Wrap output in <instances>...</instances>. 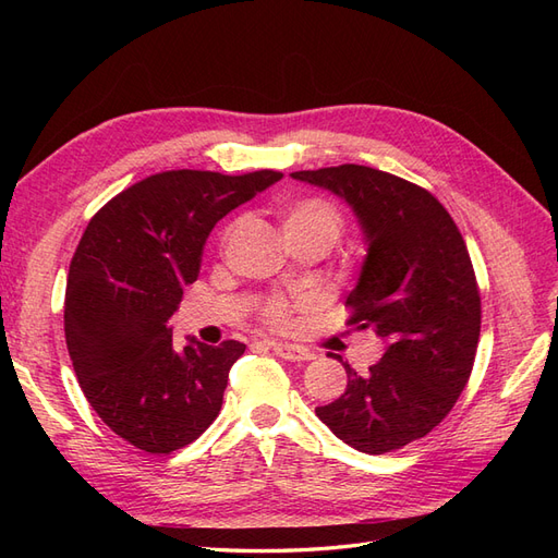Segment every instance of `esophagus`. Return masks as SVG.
I'll return each mask as SVG.
<instances>
[{
    "label": "esophagus",
    "instance_id": "34e87169",
    "mask_svg": "<svg viewBox=\"0 0 558 558\" xmlns=\"http://www.w3.org/2000/svg\"><path fill=\"white\" fill-rule=\"evenodd\" d=\"M272 347V351L277 353L279 359L283 361H293V363H305V361H312L314 353L305 347H298V344H286V342H272L269 344Z\"/></svg>",
    "mask_w": 558,
    "mask_h": 558
}]
</instances>
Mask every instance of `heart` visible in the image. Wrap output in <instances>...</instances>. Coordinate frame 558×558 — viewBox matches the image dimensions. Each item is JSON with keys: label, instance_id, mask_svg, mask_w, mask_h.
Returning a JSON list of instances; mask_svg holds the SVG:
<instances>
[{"label": "heart", "instance_id": "obj_1", "mask_svg": "<svg viewBox=\"0 0 558 558\" xmlns=\"http://www.w3.org/2000/svg\"><path fill=\"white\" fill-rule=\"evenodd\" d=\"M279 221L286 238H316L324 240L328 246L340 238L342 232V214L326 197H293L286 199L279 207ZM269 324H281L286 316V305L272 302L267 307Z\"/></svg>", "mask_w": 558, "mask_h": 558}]
</instances>
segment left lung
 Wrapping results in <instances>:
<instances>
[{"label": "left lung", "instance_id": "left-lung-1", "mask_svg": "<svg viewBox=\"0 0 558 558\" xmlns=\"http://www.w3.org/2000/svg\"><path fill=\"white\" fill-rule=\"evenodd\" d=\"M291 177L359 218L367 253L347 305L353 326L386 342L367 375L344 363L347 391L316 416L359 451L400 449L451 412L475 363L482 302L465 242L440 202L400 177L363 165Z\"/></svg>", "mask_w": 558, "mask_h": 558}]
</instances>
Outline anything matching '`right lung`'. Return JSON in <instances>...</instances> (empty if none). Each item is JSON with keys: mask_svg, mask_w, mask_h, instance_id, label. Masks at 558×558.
Wrapping results in <instances>:
<instances>
[{"mask_svg": "<svg viewBox=\"0 0 558 558\" xmlns=\"http://www.w3.org/2000/svg\"><path fill=\"white\" fill-rule=\"evenodd\" d=\"M283 174L172 170L130 185L83 232L64 293V337L81 391L105 424L148 453H170L221 412L246 344L172 342L167 320L199 275L214 226Z\"/></svg>", "mask_w": 558, "mask_h": 558, "instance_id": "1", "label": "right lung"}]
</instances>
